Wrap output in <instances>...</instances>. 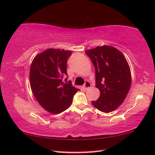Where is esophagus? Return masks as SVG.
<instances>
[{
    "mask_svg": "<svg viewBox=\"0 0 155 155\" xmlns=\"http://www.w3.org/2000/svg\"><path fill=\"white\" fill-rule=\"evenodd\" d=\"M91 86H92V85L91 84V82H88V81H86L85 82V84L83 85V88H84V90H87V89L91 88Z\"/></svg>",
    "mask_w": 155,
    "mask_h": 155,
    "instance_id": "34e87169",
    "label": "esophagus"
}]
</instances>
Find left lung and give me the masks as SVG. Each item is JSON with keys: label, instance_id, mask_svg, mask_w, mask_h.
<instances>
[{"label": "left lung", "instance_id": "obj_1", "mask_svg": "<svg viewBox=\"0 0 155 155\" xmlns=\"http://www.w3.org/2000/svg\"><path fill=\"white\" fill-rule=\"evenodd\" d=\"M85 53L95 67L96 87L100 92L92 105L102 112H111L123 103L130 88L129 64L121 52L112 46H98Z\"/></svg>", "mask_w": 155, "mask_h": 155}]
</instances>
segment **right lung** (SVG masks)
<instances>
[{"label":"right lung","mask_w":155,"mask_h":155,"mask_svg":"<svg viewBox=\"0 0 155 155\" xmlns=\"http://www.w3.org/2000/svg\"><path fill=\"white\" fill-rule=\"evenodd\" d=\"M71 53L64 49H48L32 61L30 70L31 91L40 106L49 113L57 114L67 110L79 90L71 81L63 82V77L67 75V62Z\"/></svg>","instance_id":"right-lung-1"}]
</instances>
